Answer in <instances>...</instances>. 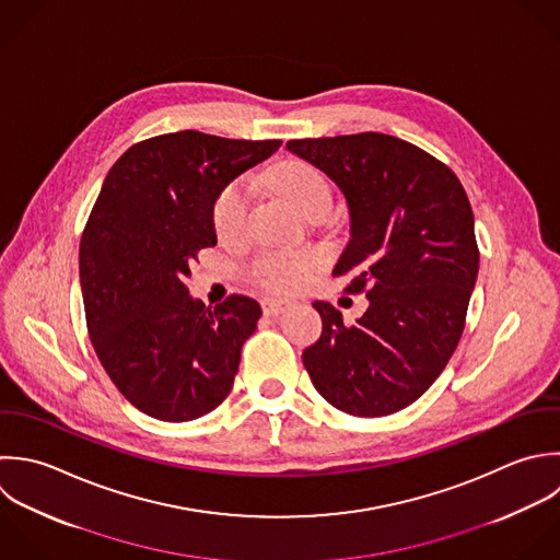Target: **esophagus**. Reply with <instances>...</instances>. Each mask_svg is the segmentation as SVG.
I'll list each match as a JSON object with an SVG mask.
<instances>
[{"label": "esophagus", "instance_id": "obj_1", "mask_svg": "<svg viewBox=\"0 0 560 560\" xmlns=\"http://www.w3.org/2000/svg\"><path fill=\"white\" fill-rule=\"evenodd\" d=\"M294 305H296V303H294V301H288V299H264V303H261L266 316H279V314L292 310Z\"/></svg>", "mask_w": 560, "mask_h": 560}]
</instances>
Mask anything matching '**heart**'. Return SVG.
Masks as SVG:
<instances>
[{
    "label": "heart",
    "mask_w": 560,
    "mask_h": 560,
    "mask_svg": "<svg viewBox=\"0 0 560 560\" xmlns=\"http://www.w3.org/2000/svg\"><path fill=\"white\" fill-rule=\"evenodd\" d=\"M270 185L305 218L325 215L331 209L334 191L327 176L312 163L301 159H290L277 163L268 174ZM250 209V183L246 178H235L224 185L213 205L211 222L213 231L222 242L240 240ZM316 268L312 255H259L253 266V279L272 292H294L299 290Z\"/></svg>",
    "instance_id": "heart-1"
}]
</instances>
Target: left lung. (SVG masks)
<instances>
[{"label": "left lung", "instance_id": "left-lung-1", "mask_svg": "<svg viewBox=\"0 0 560 560\" xmlns=\"http://www.w3.org/2000/svg\"><path fill=\"white\" fill-rule=\"evenodd\" d=\"M285 148L345 194L351 240L334 277L369 299L355 325L316 301L323 334L303 364L334 408L399 412L436 382L465 329L480 266L467 191L445 163L382 132L292 139Z\"/></svg>", "mask_w": 560, "mask_h": 560}]
</instances>
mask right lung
<instances>
[{
  "label": "right lung",
  "instance_id": "right-lung-1",
  "mask_svg": "<svg viewBox=\"0 0 560 560\" xmlns=\"http://www.w3.org/2000/svg\"><path fill=\"white\" fill-rule=\"evenodd\" d=\"M279 145L167 132L128 148L104 178L80 240L86 329L110 382L152 419L194 421L233 388L261 307L242 294L207 307L185 281L218 244V191Z\"/></svg>",
  "mask_w": 560,
  "mask_h": 560
}]
</instances>
